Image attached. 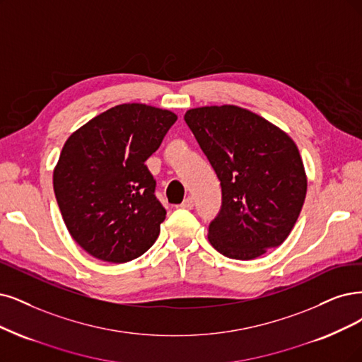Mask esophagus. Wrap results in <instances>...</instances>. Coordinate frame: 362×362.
I'll return each mask as SVG.
<instances>
[{
	"label": "esophagus",
	"instance_id": "esophagus-1",
	"mask_svg": "<svg viewBox=\"0 0 362 362\" xmlns=\"http://www.w3.org/2000/svg\"><path fill=\"white\" fill-rule=\"evenodd\" d=\"M180 207H182V209H186V210H191V209L194 207V198H192V197L185 198L183 203L180 204Z\"/></svg>",
	"mask_w": 362,
	"mask_h": 362
}]
</instances>
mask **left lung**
Listing matches in <instances>:
<instances>
[{"mask_svg":"<svg viewBox=\"0 0 362 362\" xmlns=\"http://www.w3.org/2000/svg\"><path fill=\"white\" fill-rule=\"evenodd\" d=\"M222 188V207L209 242L231 259H255L282 245L307 192L297 144L288 134L243 107L204 105L185 113Z\"/></svg>","mask_w":362,"mask_h":362,"instance_id":"1","label":"left lung"}]
</instances>
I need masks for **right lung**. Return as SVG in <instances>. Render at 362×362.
Here are the masks:
<instances>
[{
    "label": "right lung",
    "instance_id": "obj_1",
    "mask_svg": "<svg viewBox=\"0 0 362 362\" xmlns=\"http://www.w3.org/2000/svg\"><path fill=\"white\" fill-rule=\"evenodd\" d=\"M176 120L170 110L127 103L66 139L53 191L66 230L93 258L122 264L155 243L167 211L144 163Z\"/></svg>",
    "mask_w": 362,
    "mask_h": 362
}]
</instances>
